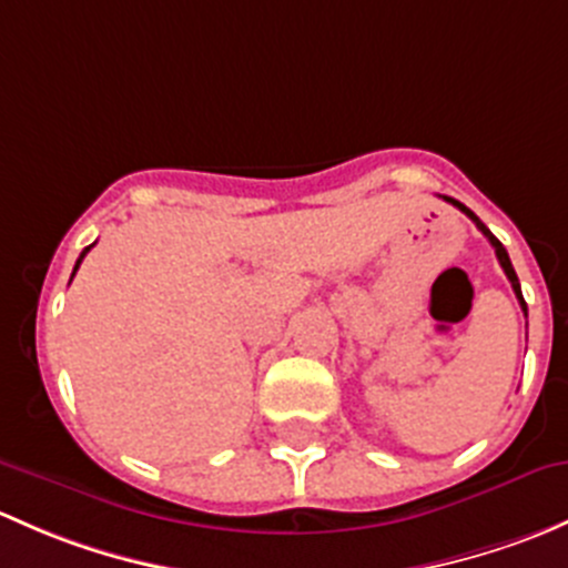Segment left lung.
<instances>
[{
  "mask_svg": "<svg viewBox=\"0 0 568 568\" xmlns=\"http://www.w3.org/2000/svg\"><path fill=\"white\" fill-rule=\"evenodd\" d=\"M443 199H446V202H452V204H454V207H459V210H462V213H465V215H467V219H470V221H473V224H476V226H478V230H481V232H484V237H487V241H489V243H493V248H495V254H498V262H500L503 273H506V276H508V282H511V290H514V295H517L519 306H523L525 317H528V306H525V297H523V290H519V278H517V273H514V267H511V260H508V251H506V248H503V243L498 241V237H495V235H493V232H489V230H487V226H484V224H481V221H478V215H476V213H473V210H467V207H465V204H462V202H457V199H452V196H443Z\"/></svg>",
  "mask_w": 568,
  "mask_h": 568,
  "instance_id": "obj_1",
  "label": "left lung"
}]
</instances>
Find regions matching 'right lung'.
<instances>
[{
  "instance_id": "obj_1",
  "label": "right lung",
  "mask_w": 568,
  "mask_h": 568,
  "mask_svg": "<svg viewBox=\"0 0 568 568\" xmlns=\"http://www.w3.org/2000/svg\"><path fill=\"white\" fill-rule=\"evenodd\" d=\"M92 248V245H87V248L84 251H81V256H79V262H75V267H73V276H75V271H79V265H81V260H84V256H87V251H90ZM73 276H70V278H73Z\"/></svg>"
}]
</instances>
